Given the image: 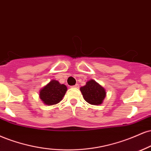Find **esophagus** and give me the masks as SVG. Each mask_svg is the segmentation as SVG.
Wrapping results in <instances>:
<instances>
[{"instance_id":"1","label":"esophagus","mask_w":151,"mask_h":151,"mask_svg":"<svg viewBox=\"0 0 151 151\" xmlns=\"http://www.w3.org/2000/svg\"><path fill=\"white\" fill-rule=\"evenodd\" d=\"M78 87H79V86H78V84H76L75 86H72L71 88H78Z\"/></svg>"}]
</instances>
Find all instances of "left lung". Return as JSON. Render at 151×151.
Segmentation results:
<instances>
[{
	"mask_svg": "<svg viewBox=\"0 0 151 151\" xmlns=\"http://www.w3.org/2000/svg\"><path fill=\"white\" fill-rule=\"evenodd\" d=\"M84 100L93 105H99L103 102L106 96V91L103 87L94 80H90L85 86L80 88Z\"/></svg>",
	"mask_w": 151,
	"mask_h": 151,
	"instance_id": "1",
	"label": "left lung"
}]
</instances>
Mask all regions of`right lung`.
<instances>
[{
  "instance_id": "add662e5",
  "label": "right lung",
  "mask_w": 151,
  "mask_h": 151,
  "mask_svg": "<svg viewBox=\"0 0 151 151\" xmlns=\"http://www.w3.org/2000/svg\"><path fill=\"white\" fill-rule=\"evenodd\" d=\"M67 91V87L56 80H51L40 91V97L47 105L58 104L63 99Z\"/></svg>"
}]
</instances>
